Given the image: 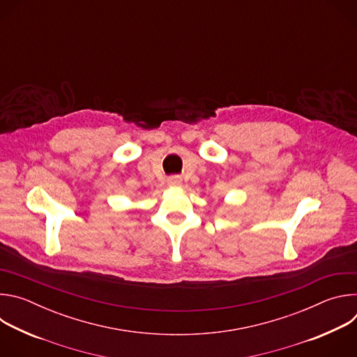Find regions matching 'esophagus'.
Returning <instances> with one entry per match:
<instances>
[{"label": "esophagus", "mask_w": 357, "mask_h": 357, "mask_svg": "<svg viewBox=\"0 0 357 357\" xmlns=\"http://www.w3.org/2000/svg\"><path fill=\"white\" fill-rule=\"evenodd\" d=\"M168 183L171 186H181L182 185V179L179 176H171V178H168Z\"/></svg>", "instance_id": "esophagus-1"}]
</instances>
